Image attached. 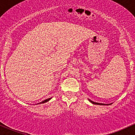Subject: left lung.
<instances>
[{"mask_svg": "<svg viewBox=\"0 0 135 135\" xmlns=\"http://www.w3.org/2000/svg\"><path fill=\"white\" fill-rule=\"evenodd\" d=\"M88 100H89V101L91 102V103H93V104H99V105H109V104H103V103H95V102H93V101H92V100H91L90 99H88Z\"/></svg>", "mask_w": 135, "mask_h": 135, "instance_id": "obj_1", "label": "left lung"}]
</instances>
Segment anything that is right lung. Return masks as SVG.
<instances>
[{
	"label": "right lung",
	"mask_w": 135,
	"mask_h": 135,
	"mask_svg": "<svg viewBox=\"0 0 135 135\" xmlns=\"http://www.w3.org/2000/svg\"><path fill=\"white\" fill-rule=\"evenodd\" d=\"M51 99V98H49V99H46V100H43V101H42V102H40V103H38L37 104H42V103H46V102L49 101V100H50V99Z\"/></svg>",
	"instance_id": "obj_1"
}]
</instances>
